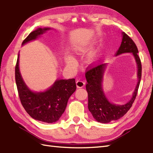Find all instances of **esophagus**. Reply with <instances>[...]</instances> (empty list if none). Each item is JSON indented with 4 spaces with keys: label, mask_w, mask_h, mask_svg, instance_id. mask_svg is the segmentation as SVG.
Listing matches in <instances>:
<instances>
[{
    "label": "esophagus",
    "mask_w": 153,
    "mask_h": 153,
    "mask_svg": "<svg viewBox=\"0 0 153 153\" xmlns=\"http://www.w3.org/2000/svg\"><path fill=\"white\" fill-rule=\"evenodd\" d=\"M76 86L77 88H82L85 86V82L82 80H77L76 81Z\"/></svg>",
    "instance_id": "esophagus-1"
}]
</instances>
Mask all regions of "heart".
<instances>
[{"label": "heart", "instance_id": "heart-1", "mask_svg": "<svg viewBox=\"0 0 153 153\" xmlns=\"http://www.w3.org/2000/svg\"><path fill=\"white\" fill-rule=\"evenodd\" d=\"M66 61L68 64H75L76 60L74 59L72 56H68V57L66 58Z\"/></svg>", "mask_w": 153, "mask_h": 153}]
</instances>
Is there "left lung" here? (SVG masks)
Listing matches in <instances>:
<instances>
[{
    "label": "left lung",
    "mask_w": 153,
    "mask_h": 153,
    "mask_svg": "<svg viewBox=\"0 0 153 153\" xmlns=\"http://www.w3.org/2000/svg\"><path fill=\"white\" fill-rule=\"evenodd\" d=\"M123 34L122 43L116 55L124 53H132L138 68V83L132 99L125 105H118L109 102L105 98L102 88V81L106 63L92 66L88 68L85 74L87 81L86 90L88 93V108L94 118L101 123H108L112 120H116L125 115L132 107L140 86L142 68L140 58L137 55L138 49L132 38L125 33H123Z\"/></svg>",
    "instance_id": "8db88e82"
}]
</instances>
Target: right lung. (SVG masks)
<instances>
[{"label":"right lung","instance_id":"obj_1","mask_svg":"<svg viewBox=\"0 0 153 153\" xmlns=\"http://www.w3.org/2000/svg\"><path fill=\"white\" fill-rule=\"evenodd\" d=\"M49 28H38L32 32L23 40L22 45L34 40ZM15 78L21 104L33 119L42 122L53 123L59 119L65 112L70 96L76 89L75 79L56 80L53 86L43 93L30 91L21 76L19 55L15 68Z\"/></svg>","mask_w":153,"mask_h":153}]
</instances>
